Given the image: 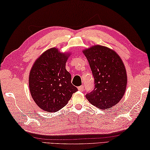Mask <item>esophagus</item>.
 <instances>
[{"label": "esophagus", "instance_id": "34e87169", "mask_svg": "<svg viewBox=\"0 0 150 150\" xmlns=\"http://www.w3.org/2000/svg\"><path fill=\"white\" fill-rule=\"evenodd\" d=\"M78 90H79V91L83 92V91H84V86H79V87L78 88Z\"/></svg>", "mask_w": 150, "mask_h": 150}]
</instances>
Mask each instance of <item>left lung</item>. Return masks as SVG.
Instances as JSON below:
<instances>
[{"label":"left lung","instance_id":"left-lung-1","mask_svg":"<svg viewBox=\"0 0 150 150\" xmlns=\"http://www.w3.org/2000/svg\"><path fill=\"white\" fill-rule=\"evenodd\" d=\"M89 62L94 78V89L86 95L99 109H109L124 96L127 74L118 54L105 46L95 45L82 51Z\"/></svg>","mask_w":150,"mask_h":150}]
</instances>
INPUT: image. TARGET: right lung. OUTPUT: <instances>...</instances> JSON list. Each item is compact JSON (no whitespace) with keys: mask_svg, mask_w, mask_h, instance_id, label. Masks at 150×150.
<instances>
[{"mask_svg":"<svg viewBox=\"0 0 150 150\" xmlns=\"http://www.w3.org/2000/svg\"><path fill=\"white\" fill-rule=\"evenodd\" d=\"M69 56L68 53L60 52L58 48H50L41 54L31 68L30 94L38 106L45 111L54 112L62 109L78 90L66 70Z\"/></svg>","mask_w":150,"mask_h":150,"instance_id":"obj_1","label":"right lung"}]
</instances>
